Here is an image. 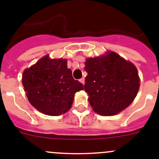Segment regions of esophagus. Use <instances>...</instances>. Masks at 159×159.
I'll use <instances>...</instances> for the list:
<instances>
[{
  "label": "esophagus",
  "instance_id": "1",
  "mask_svg": "<svg viewBox=\"0 0 159 159\" xmlns=\"http://www.w3.org/2000/svg\"><path fill=\"white\" fill-rule=\"evenodd\" d=\"M80 82H81L82 84H84V78H81V79H80Z\"/></svg>",
  "mask_w": 159,
  "mask_h": 159
}]
</instances>
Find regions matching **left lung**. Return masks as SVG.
<instances>
[{"mask_svg": "<svg viewBox=\"0 0 159 159\" xmlns=\"http://www.w3.org/2000/svg\"><path fill=\"white\" fill-rule=\"evenodd\" d=\"M84 90L92 109L101 116H113L128 107L138 95L140 78L134 64L116 52L86 58Z\"/></svg>", "mask_w": 159, "mask_h": 159, "instance_id": "left-lung-1", "label": "left lung"}]
</instances>
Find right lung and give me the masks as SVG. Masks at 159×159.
<instances>
[{"instance_id": "right-lung-1", "label": "right lung", "mask_w": 159, "mask_h": 159, "mask_svg": "<svg viewBox=\"0 0 159 159\" xmlns=\"http://www.w3.org/2000/svg\"><path fill=\"white\" fill-rule=\"evenodd\" d=\"M22 85L33 107L48 116H60L69 111L77 92L83 84L72 77L67 61L52 59L47 54L22 74Z\"/></svg>"}]
</instances>
